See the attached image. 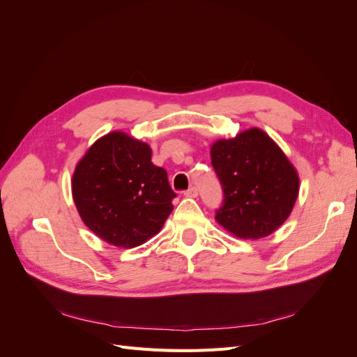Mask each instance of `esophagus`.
Instances as JSON below:
<instances>
[{
	"label": "esophagus",
	"mask_w": 357,
	"mask_h": 357,
	"mask_svg": "<svg viewBox=\"0 0 357 357\" xmlns=\"http://www.w3.org/2000/svg\"><path fill=\"white\" fill-rule=\"evenodd\" d=\"M185 197L188 198H197L198 197V189L195 186H190L186 192H185Z\"/></svg>",
	"instance_id": "obj_1"
}]
</instances>
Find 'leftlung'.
Masks as SVG:
<instances>
[{"mask_svg": "<svg viewBox=\"0 0 357 357\" xmlns=\"http://www.w3.org/2000/svg\"><path fill=\"white\" fill-rule=\"evenodd\" d=\"M210 153L223 189L218 223L244 240L264 238L278 229L296 202L299 177L271 137L252 128L218 139Z\"/></svg>", "mask_w": 357, "mask_h": 357, "instance_id": "1", "label": "left lung"}]
</instances>
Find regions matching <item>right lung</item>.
Wrapping results in <instances>:
<instances>
[{
  "label": "right lung",
  "mask_w": 357,
  "mask_h": 357,
  "mask_svg": "<svg viewBox=\"0 0 357 357\" xmlns=\"http://www.w3.org/2000/svg\"><path fill=\"white\" fill-rule=\"evenodd\" d=\"M71 188L84 225L123 248L156 235L176 198L167 171L152 164V149L121 131L91 146L75 167Z\"/></svg>",
  "instance_id": "1"
}]
</instances>
